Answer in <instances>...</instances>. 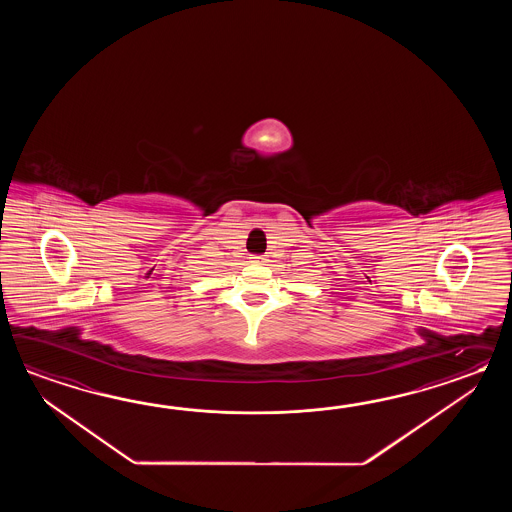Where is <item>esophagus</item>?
Returning a JSON list of instances; mask_svg holds the SVG:
<instances>
[{"label": "esophagus", "mask_w": 512, "mask_h": 512, "mask_svg": "<svg viewBox=\"0 0 512 512\" xmlns=\"http://www.w3.org/2000/svg\"><path fill=\"white\" fill-rule=\"evenodd\" d=\"M265 260H267V258H265V256H261V254H254V256H252V261H254V263H263Z\"/></svg>", "instance_id": "obj_1"}]
</instances>
